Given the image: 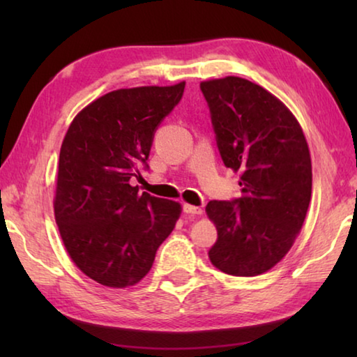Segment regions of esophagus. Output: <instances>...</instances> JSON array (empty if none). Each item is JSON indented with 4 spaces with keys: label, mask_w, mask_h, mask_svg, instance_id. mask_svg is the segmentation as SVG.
I'll list each match as a JSON object with an SVG mask.
<instances>
[{
    "label": "esophagus",
    "mask_w": 357,
    "mask_h": 357,
    "mask_svg": "<svg viewBox=\"0 0 357 357\" xmlns=\"http://www.w3.org/2000/svg\"><path fill=\"white\" fill-rule=\"evenodd\" d=\"M183 211L185 214H193V215L203 214V209L200 206H193V204H189V203L183 204Z\"/></svg>",
    "instance_id": "obj_1"
}]
</instances>
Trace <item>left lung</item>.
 Masks as SVG:
<instances>
[{
  "mask_svg": "<svg viewBox=\"0 0 357 357\" xmlns=\"http://www.w3.org/2000/svg\"><path fill=\"white\" fill-rule=\"evenodd\" d=\"M223 164L241 174V198L209 202L217 228L209 259L222 273H268L291 249L312 197V159L301 124L263 86L241 77L200 83Z\"/></svg>",
  "mask_w": 357,
  "mask_h": 357,
  "instance_id": "obj_1",
  "label": "left lung"
}]
</instances>
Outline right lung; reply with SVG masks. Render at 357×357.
Listing matches in <instances>:
<instances>
[{"instance_id": "right-lung-1", "label": "right lung", "mask_w": 357, "mask_h": 357, "mask_svg": "<svg viewBox=\"0 0 357 357\" xmlns=\"http://www.w3.org/2000/svg\"><path fill=\"white\" fill-rule=\"evenodd\" d=\"M185 82L107 93L72 121L59 151L55 220L72 261L89 279L126 288L149 273L181 204L140 193L154 132L183 98Z\"/></svg>"}]
</instances>
